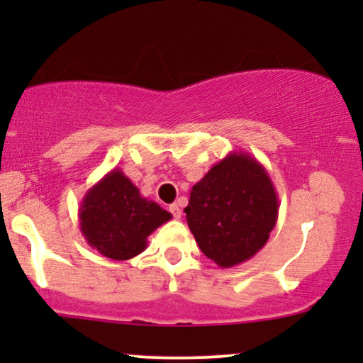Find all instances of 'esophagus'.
I'll return each mask as SVG.
<instances>
[{
	"instance_id": "1",
	"label": "esophagus",
	"mask_w": 363,
	"mask_h": 363,
	"mask_svg": "<svg viewBox=\"0 0 363 363\" xmlns=\"http://www.w3.org/2000/svg\"><path fill=\"white\" fill-rule=\"evenodd\" d=\"M169 211H170V213H172L174 218H181L182 211H181V208H179L177 203H174V205H170V206H169Z\"/></svg>"
}]
</instances>
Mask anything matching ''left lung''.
<instances>
[{"label": "left lung", "instance_id": "8db88e82", "mask_svg": "<svg viewBox=\"0 0 363 363\" xmlns=\"http://www.w3.org/2000/svg\"><path fill=\"white\" fill-rule=\"evenodd\" d=\"M187 225L203 254L222 268L251 259L278 220V196L256 158L230 152L191 189Z\"/></svg>", "mask_w": 363, "mask_h": 363}]
</instances>
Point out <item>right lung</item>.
<instances>
[{
	"mask_svg": "<svg viewBox=\"0 0 363 363\" xmlns=\"http://www.w3.org/2000/svg\"><path fill=\"white\" fill-rule=\"evenodd\" d=\"M80 230L89 245L102 256L126 261L147 249L148 235L172 215L112 169L86 191L80 205Z\"/></svg>",
	"mask_w": 363,
	"mask_h": 363,
	"instance_id": "1",
	"label": "right lung"
}]
</instances>
